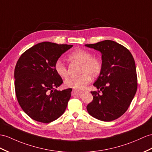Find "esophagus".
Instances as JSON below:
<instances>
[{
  "label": "esophagus",
  "instance_id": "esophagus-1",
  "mask_svg": "<svg viewBox=\"0 0 152 152\" xmlns=\"http://www.w3.org/2000/svg\"><path fill=\"white\" fill-rule=\"evenodd\" d=\"M87 91L86 90H80L79 92H80V93H84V92Z\"/></svg>",
  "mask_w": 152,
  "mask_h": 152
}]
</instances>
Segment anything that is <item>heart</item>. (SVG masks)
Masks as SVG:
<instances>
[{
  "mask_svg": "<svg viewBox=\"0 0 152 152\" xmlns=\"http://www.w3.org/2000/svg\"><path fill=\"white\" fill-rule=\"evenodd\" d=\"M69 59L81 63L80 68V75L73 77L64 81V86L73 89L84 88L91 82V77H96L102 70V62L98 57L93 56L90 51L85 50H77L69 55ZM54 69L57 75L66 78L68 76V68L61 59L54 64Z\"/></svg>",
  "mask_w": 152,
  "mask_h": 152,
  "instance_id": "1",
  "label": "heart"
}]
</instances>
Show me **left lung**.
Masks as SVG:
<instances>
[{
	"label": "left lung",
	"instance_id": "left-lung-1",
	"mask_svg": "<svg viewBox=\"0 0 152 152\" xmlns=\"http://www.w3.org/2000/svg\"><path fill=\"white\" fill-rule=\"evenodd\" d=\"M102 53V70L91 91L93 101L87 106L89 114L102 121L115 120L126 112L137 89L134 58L126 48L113 40L85 44ZM102 94H99V91Z\"/></svg>",
	"mask_w": 152,
	"mask_h": 152
}]
</instances>
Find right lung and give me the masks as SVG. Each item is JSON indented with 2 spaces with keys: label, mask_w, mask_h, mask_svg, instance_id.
I'll return each instance as SVG.
<instances>
[{
  "label": "right lung",
  "mask_w": 152,
  "mask_h": 152,
  "mask_svg": "<svg viewBox=\"0 0 152 152\" xmlns=\"http://www.w3.org/2000/svg\"><path fill=\"white\" fill-rule=\"evenodd\" d=\"M73 45L43 42L21 55L15 68V94L22 109L43 123L56 120L65 112L72 89L58 91L63 83L54 69L62 53Z\"/></svg>",
  "instance_id": "1"
}]
</instances>
